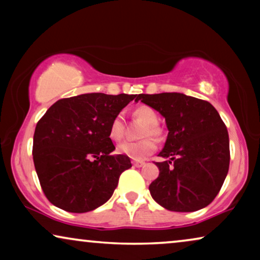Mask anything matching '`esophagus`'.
I'll list each match as a JSON object with an SVG mask.
<instances>
[{
  "label": "esophagus",
  "instance_id": "obj_1",
  "mask_svg": "<svg viewBox=\"0 0 260 260\" xmlns=\"http://www.w3.org/2000/svg\"><path fill=\"white\" fill-rule=\"evenodd\" d=\"M133 166L137 167V168H140V167L144 166V162L143 161H133Z\"/></svg>",
  "mask_w": 260,
  "mask_h": 260
}]
</instances>
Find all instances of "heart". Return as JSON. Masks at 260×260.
Here are the masks:
<instances>
[{"label":"heart","mask_w":260,"mask_h":260,"mask_svg":"<svg viewBox=\"0 0 260 260\" xmlns=\"http://www.w3.org/2000/svg\"><path fill=\"white\" fill-rule=\"evenodd\" d=\"M133 116L137 120H140L144 124V126L142 127L141 131V137L143 140L138 142H123L118 145L117 151L119 154L125 155L127 157L136 159H144L147 156L151 155L152 152L156 150V142L152 140L151 137L158 138L162 135V129L158 125V115L154 109L150 108L148 105H140L137 108L134 109ZM124 135V123H123V117L120 115H117L111 119V122L109 124L108 129V136L111 141L118 142L122 140ZM151 137L149 138L148 136ZM147 137V139H144Z\"/></svg>","instance_id":"b5f03b06"}]
</instances>
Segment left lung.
I'll use <instances>...</instances> for the list:
<instances>
[{
    "label": "left lung",
    "mask_w": 260,
    "mask_h": 260,
    "mask_svg": "<svg viewBox=\"0 0 260 260\" xmlns=\"http://www.w3.org/2000/svg\"><path fill=\"white\" fill-rule=\"evenodd\" d=\"M166 118L169 133L149 190L169 211L195 212L214 200L230 167L229 133L211 103L176 92L138 94Z\"/></svg>",
    "instance_id": "obj_1"
}]
</instances>
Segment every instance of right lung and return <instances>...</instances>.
<instances>
[{
	"mask_svg": "<svg viewBox=\"0 0 260 260\" xmlns=\"http://www.w3.org/2000/svg\"><path fill=\"white\" fill-rule=\"evenodd\" d=\"M137 94L86 93L54 103L37 124L33 159L42 191L66 212L93 211L112 197L125 155H111L109 124Z\"/></svg>",
	"mask_w": 260,
	"mask_h": 260,
	"instance_id": "1",
	"label": "right lung"
}]
</instances>
